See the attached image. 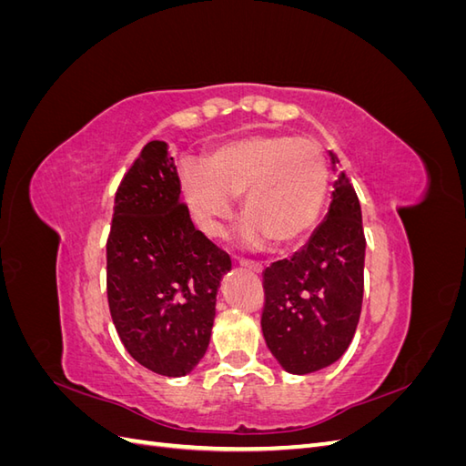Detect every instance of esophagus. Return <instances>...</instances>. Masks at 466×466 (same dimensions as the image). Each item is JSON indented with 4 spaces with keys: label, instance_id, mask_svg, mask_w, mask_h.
Masks as SVG:
<instances>
[{
    "label": "esophagus",
    "instance_id": "34e87169",
    "mask_svg": "<svg viewBox=\"0 0 466 466\" xmlns=\"http://www.w3.org/2000/svg\"><path fill=\"white\" fill-rule=\"evenodd\" d=\"M238 264H241L243 268H248V270H252V272H262V264L260 262H257V260H248V258H238Z\"/></svg>",
    "mask_w": 466,
    "mask_h": 466
}]
</instances>
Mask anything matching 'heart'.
I'll use <instances>...</instances> for the list:
<instances>
[{
  "label": "heart",
  "instance_id": "b5f03b06",
  "mask_svg": "<svg viewBox=\"0 0 466 466\" xmlns=\"http://www.w3.org/2000/svg\"><path fill=\"white\" fill-rule=\"evenodd\" d=\"M182 190L194 219L208 235H219L241 198L247 219L243 238L278 247L299 243L315 228L329 190V167L322 149L305 137L252 134L231 139L206 157L187 163Z\"/></svg>",
  "mask_w": 466,
  "mask_h": 466
}]
</instances>
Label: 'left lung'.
<instances>
[{"mask_svg": "<svg viewBox=\"0 0 466 466\" xmlns=\"http://www.w3.org/2000/svg\"><path fill=\"white\" fill-rule=\"evenodd\" d=\"M363 258L361 208L342 173L309 243L262 272V334L286 371H319L348 350L361 313Z\"/></svg>", "mask_w": 466, "mask_h": 466, "instance_id": "8db88e82", "label": "left lung"}]
</instances>
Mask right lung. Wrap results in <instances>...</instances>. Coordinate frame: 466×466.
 <instances>
[{
	"label": "right lung",
	"instance_id": "right-lung-1",
	"mask_svg": "<svg viewBox=\"0 0 466 466\" xmlns=\"http://www.w3.org/2000/svg\"><path fill=\"white\" fill-rule=\"evenodd\" d=\"M228 252L194 228L165 142H149L122 177L106 238L112 322L144 368L180 377L209 344Z\"/></svg>",
	"mask_w": 466,
	"mask_h": 466
}]
</instances>
